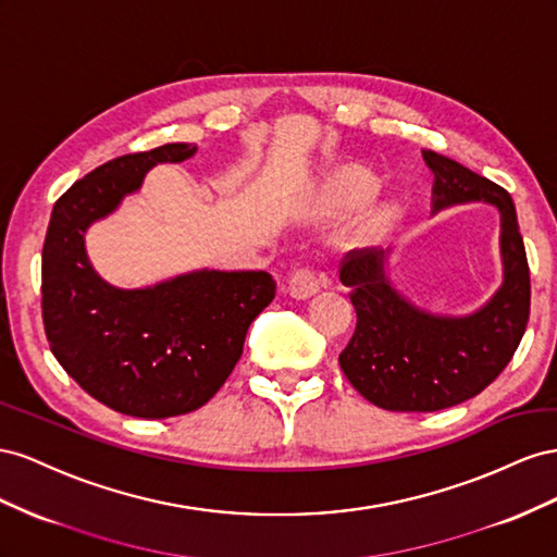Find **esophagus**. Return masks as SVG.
Here are the masks:
<instances>
[{
  "mask_svg": "<svg viewBox=\"0 0 557 557\" xmlns=\"http://www.w3.org/2000/svg\"><path fill=\"white\" fill-rule=\"evenodd\" d=\"M289 294L294 298H310L322 287V275H317V270L312 265H304V268H296L294 273L289 275Z\"/></svg>",
  "mask_w": 557,
  "mask_h": 557,
  "instance_id": "obj_1",
  "label": "esophagus"
}]
</instances>
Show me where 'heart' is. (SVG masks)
<instances>
[{
	"label": "heart",
	"mask_w": 557,
	"mask_h": 557,
	"mask_svg": "<svg viewBox=\"0 0 557 557\" xmlns=\"http://www.w3.org/2000/svg\"><path fill=\"white\" fill-rule=\"evenodd\" d=\"M324 194L329 202L338 205V208H357V205L367 202L375 194V180L361 170H341L336 177L326 184ZM392 216V210H380L373 216V226L385 228Z\"/></svg>",
	"instance_id": "obj_1"
}]
</instances>
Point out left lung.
Instances as JSON below:
<instances>
[{
  "instance_id": "1",
  "label": "left lung",
  "mask_w": 557,
  "mask_h": 557,
  "mask_svg": "<svg viewBox=\"0 0 557 557\" xmlns=\"http://www.w3.org/2000/svg\"><path fill=\"white\" fill-rule=\"evenodd\" d=\"M434 172V212L483 200L502 214L504 282L467 317L432 314L392 287L383 249L347 251L341 282L349 287L357 329L341 352L352 387L385 410L432 412L481 394L511 361L530 320V265L511 196L453 158L422 151Z\"/></svg>"
}]
</instances>
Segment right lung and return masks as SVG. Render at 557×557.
Wrapping results in <instances>:
<instances>
[{
  "label": "right lung",
  "instance_id": "add662e5",
  "mask_svg": "<svg viewBox=\"0 0 557 557\" xmlns=\"http://www.w3.org/2000/svg\"><path fill=\"white\" fill-rule=\"evenodd\" d=\"M196 145L125 153L58 198L41 253V314L51 352L92 399L161 420L208 404L243 355L249 324L275 298L265 270H196L147 289H116L95 273L84 235L114 212L158 163Z\"/></svg>",
  "mask_w": 557,
  "mask_h": 557
}]
</instances>
